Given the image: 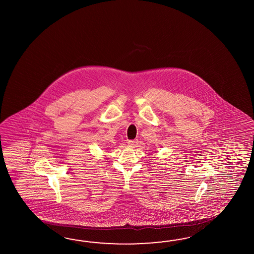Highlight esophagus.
Returning a JSON list of instances; mask_svg holds the SVG:
<instances>
[{"label":"esophagus","mask_w":254,"mask_h":254,"mask_svg":"<svg viewBox=\"0 0 254 254\" xmlns=\"http://www.w3.org/2000/svg\"><path fill=\"white\" fill-rule=\"evenodd\" d=\"M139 143V140H128V144L131 147H136Z\"/></svg>","instance_id":"1"}]
</instances>
